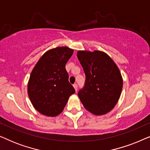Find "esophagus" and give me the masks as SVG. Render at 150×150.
I'll list each match as a JSON object with an SVG mask.
<instances>
[{"mask_svg":"<svg viewBox=\"0 0 150 150\" xmlns=\"http://www.w3.org/2000/svg\"><path fill=\"white\" fill-rule=\"evenodd\" d=\"M73 86H74V89H75L76 91H77V89H78V85H77V84L76 83L74 84Z\"/></svg>","mask_w":150,"mask_h":150,"instance_id":"obj_1","label":"esophagus"}]
</instances>
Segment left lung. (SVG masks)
Listing matches in <instances>:
<instances>
[{"instance_id":"8db88e82","label":"left lung","mask_w":150,"mask_h":150,"mask_svg":"<svg viewBox=\"0 0 150 150\" xmlns=\"http://www.w3.org/2000/svg\"><path fill=\"white\" fill-rule=\"evenodd\" d=\"M77 57L85 74V85L78 96L89 112L106 114L114 108L122 93L120 71L111 58L101 51H79Z\"/></svg>"}]
</instances>
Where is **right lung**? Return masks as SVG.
<instances>
[{
  "instance_id": "right-lung-1",
  "label": "right lung",
  "mask_w": 150,
  "mask_h": 150,
  "mask_svg": "<svg viewBox=\"0 0 150 150\" xmlns=\"http://www.w3.org/2000/svg\"><path fill=\"white\" fill-rule=\"evenodd\" d=\"M73 50L58 47L47 51L30 74L28 94L35 108L46 116H57L64 108L75 89L65 69Z\"/></svg>"
}]
</instances>
